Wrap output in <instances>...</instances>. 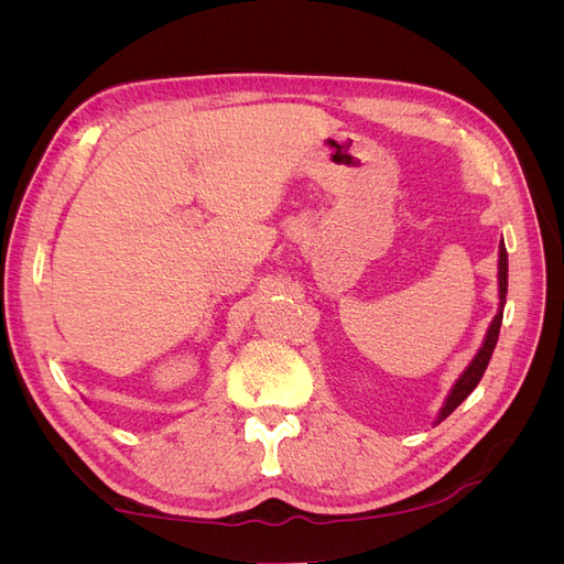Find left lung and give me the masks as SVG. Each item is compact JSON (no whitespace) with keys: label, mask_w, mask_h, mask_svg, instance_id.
Segmentation results:
<instances>
[{"label":"left lung","mask_w":564,"mask_h":564,"mask_svg":"<svg viewBox=\"0 0 564 564\" xmlns=\"http://www.w3.org/2000/svg\"><path fill=\"white\" fill-rule=\"evenodd\" d=\"M506 292H508V253H506V247H503V240H501V247H499V299H501L499 313L489 324V332H487V338H485L480 352L473 357V362L466 367V371L460 373L458 381L454 383L452 392L447 395V402H445V406H442V412L437 416V423L445 421L454 412V409L470 395V392L475 390V386L480 383L482 373H485V369H487V365L491 360V352H494V348H497V340H499V329H501V319H503V305H506Z\"/></svg>","instance_id":"8db88e82"}]
</instances>
